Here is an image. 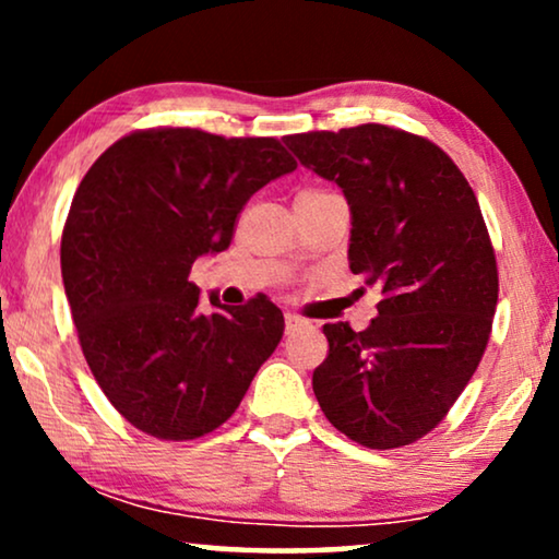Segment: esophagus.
I'll use <instances>...</instances> for the list:
<instances>
[{"instance_id": "34e87169", "label": "esophagus", "mask_w": 559, "mask_h": 559, "mask_svg": "<svg viewBox=\"0 0 559 559\" xmlns=\"http://www.w3.org/2000/svg\"><path fill=\"white\" fill-rule=\"evenodd\" d=\"M302 325H308V320H302L300 316H295V312H287V316H285L287 333H289V331H297V328H302Z\"/></svg>"}]
</instances>
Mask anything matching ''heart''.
<instances>
[{
    "label": "heart",
    "mask_w": 559,
    "mask_h": 559,
    "mask_svg": "<svg viewBox=\"0 0 559 559\" xmlns=\"http://www.w3.org/2000/svg\"><path fill=\"white\" fill-rule=\"evenodd\" d=\"M316 193H320V190H305V195H316Z\"/></svg>",
    "instance_id": "1"
}]
</instances>
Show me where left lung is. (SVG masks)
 <instances>
[{"label": "left lung", "instance_id": "8db88e82", "mask_svg": "<svg viewBox=\"0 0 559 559\" xmlns=\"http://www.w3.org/2000/svg\"><path fill=\"white\" fill-rule=\"evenodd\" d=\"M350 209L348 266L377 287L366 331L328 323L312 392L335 430L389 450L432 430L484 356L499 272L468 180L438 144L384 124L289 134Z\"/></svg>", "mask_w": 559, "mask_h": 559}]
</instances>
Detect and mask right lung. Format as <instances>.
Returning a JSON list of instances; mask_svg holds the SVG:
<instances>
[{
  "mask_svg": "<svg viewBox=\"0 0 559 559\" xmlns=\"http://www.w3.org/2000/svg\"><path fill=\"white\" fill-rule=\"evenodd\" d=\"M297 163L274 136L147 129L75 190L60 272L88 369L136 430L195 440L224 425L285 331L266 297L201 308L195 259L228 249L243 205Z\"/></svg>",
  "mask_w": 559,
  "mask_h": 559,
  "instance_id": "1",
  "label": "right lung"
}]
</instances>
